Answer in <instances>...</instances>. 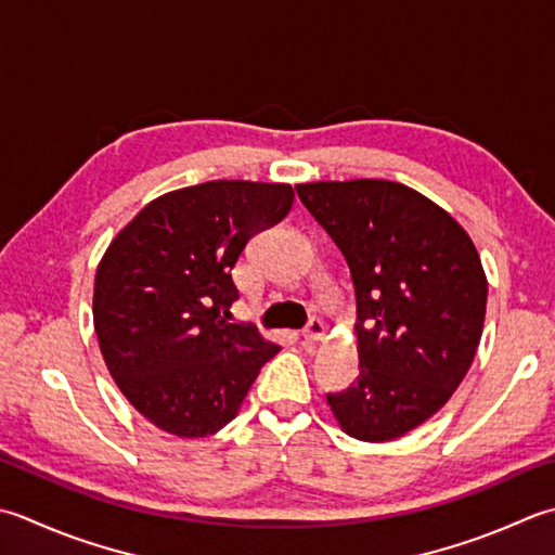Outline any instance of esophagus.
<instances>
[{"instance_id":"1","label":"esophagus","mask_w":555,"mask_h":555,"mask_svg":"<svg viewBox=\"0 0 555 555\" xmlns=\"http://www.w3.org/2000/svg\"><path fill=\"white\" fill-rule=\"evenodd\" d=\"M324 334H327V324H324V322L318 320V318H312V320L308 322V327L302 330V336H306L308 341H322Z\"/></svg>"}]
</instances>
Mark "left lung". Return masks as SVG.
<instances>
[{
    "mask_svg": "<svg viewBox=\"0 0 555 555\" xmlns=\"http://www.w3.org/2000/svg\"><path fill=\"white\" fill-rule=\"evenodd\" d=\"M349 264L358 377L327 395L339 426L365 442L401 438L460 387L481 341L488 284L464 228L406 184L296 188Z\"/></svg>",
    "mask_w": 555,
    "mask_h": 555,
    "instance_id": "left-lung-1",
    "label": "left lung"
}]
</instances>
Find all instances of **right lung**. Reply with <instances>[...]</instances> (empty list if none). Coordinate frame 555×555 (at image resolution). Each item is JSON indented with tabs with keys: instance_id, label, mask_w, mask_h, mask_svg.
I'll return each instance as SVG.
<instances>
[{
	"instance_id": "1",
	"label": "right lung",
	"mask_w": 555,
	"mask_h": 555,
	"mask_svg": "<svg viewBox=\"0 0 555 555\" xmlns=\"http://www.w3.org/2000/svg\"><path fill=\"white\" fill-rule=\"evenodd\" d=\"M291 206V184L202 182L146 204L107 247L93 286L98 344L129 404L160 430H221L279 353L255 324L225 318L237 257Z\"/></svg>"
}]
</instances>
